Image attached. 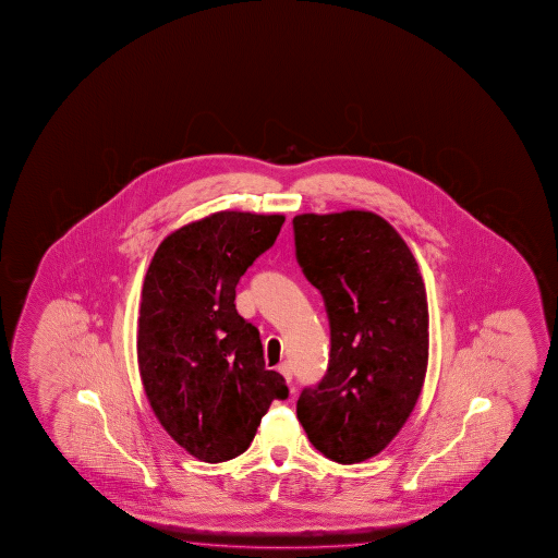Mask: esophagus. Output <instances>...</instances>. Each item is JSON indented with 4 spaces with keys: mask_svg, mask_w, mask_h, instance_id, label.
Segmentation results:
<instances>
[{
    "mask_svg": "<svg viewBox=\"0 0 558 558\" xmlns=\"http://www.w3.org/2000/svg\"><path fill=\"white\" fill-rule=\"evenodd\" d=\"M277 371H279L281 375H283L284 380H287V383H291V380H293V368H291V365H289V363H281V365L277 367Z\"/></svg>",
    "mask_w": 558,
    "mask_h": 558,
    "instance_id": "34e87169",
    "label": "esophagus"
}]
</instances>
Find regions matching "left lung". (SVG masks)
I'll return each instance as SVG.
<instances>
[{"label":"left lung","instance_id":"1","mask_svg":"<svg viewBox=\"0 0 558 558\" xmlns=\"http://www.w3.org/2000/svg\"><path fill=\"white\" fill-rule=\"evenodd\" d=\"M303 274L330 320V361L296 416L311 444L341 464L387 447L416 407L429 355V314L414 255L368 210L293 218Z\"/></svg>","mask_w":558,"mask_h":558}]
</instances>
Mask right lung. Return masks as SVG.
I'll return each instance as SVG.
<instances>
[{
	"instance_id": "right-lung-1",
	"label": "right lung",
	"mask_w": 558,
	"mask_h": 558,
	"mask_svg": "<svg viewBox=\"0 0 558 558\" xmlns=\"http://www.w3.org/2000/svg\"><path fill=\"white\" fill-rule=\"evenodd\" d=\"M283 215L220 210L163 238L142 287L138 368L161 427L205 463L244 453L275 398L259 331L236 311V284L274 246Z\"/></svg>"
}]
</instances>
